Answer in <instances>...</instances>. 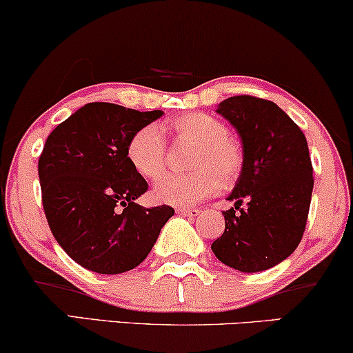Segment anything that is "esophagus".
I'll return each mask as SVG.
<instances>
[{
  "label": "esophagus",
  "instance_id": "obj_1",
  "mask_svg": "<svg viewBox=\"0 0 353 353\" xmlns=\"http://www.w3.org/2000/svg\"><path fill=\"white\" fill-rule=\"evenodd\" d=\"M177 213H181V215H185V216H197L200 213V210L195 208V207H190V208L179 207V208H177Z\"/></svg>",
  "mask_w": 353,
  "mask_h": 353
}]
</instances>
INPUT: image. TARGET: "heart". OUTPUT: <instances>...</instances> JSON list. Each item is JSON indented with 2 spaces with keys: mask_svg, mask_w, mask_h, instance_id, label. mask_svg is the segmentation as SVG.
Segmentation results:
<instances>
[{
  "mask_svg": "<svg viewBox=\"0 0 353 353\" xmlns=\"http://www.w3.org/2000/svg\"><path fill=\"white\" fill-rule=\"evenodd\" d=\"M166 128L176 140L195 143L189 159L194 171L164 174L156 181L153 197L174 207H190L215 195L223 185L238 179L244 166V153L238 140L228 135L220 119L203 112H190L169 120ZM127 159L145 179H154L166 168V141L156 125H145L127 143Z\"/></svg>",
  "mask_w": 353,
  "mask_h": 353,
  "instance_id": "b5f03b06",
  "label": "heart"
}]
</instances>
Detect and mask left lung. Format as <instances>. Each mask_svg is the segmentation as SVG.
Returning a JSON list of instances; mask_svg holds the SVG:
<instances>
[{
	"label": "left lung",
	"mask_w": 353,
	"mask_h": 353,
	"mask_svg": "<svg viewBox=\"0 0 353 353\" xmlns=\"http://www.w3.org/2000/svg\"><path fill=\"white\" fill-rule=\"evenodd\" d=\"M216 112L238 130L244 166L228 197L236 205L223 212L225 231L212 251L239 272L267 270L295 251L306 228L314 179L305 133L261 97H228Z\"/></svg>",
	"instance_id": "obj_1"
}]
</instances>
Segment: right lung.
Masks as SVG:
<instances>
[{
    "instance_id": "obj_1",
    "label": "right lung",
    "mask_w": 353,
    "mask_h": 353,
    "mask_svg": "<svg viewBox=\"0 0 353 353\" xmlns=\"http://www.w3.org/2000/svg\"><path fill=\"white\" fill-rule=\"evenodd\" d=\"M161 110L89 102L48 135L39 158L42 205L63 251L97 274H122L148 256L174 208L135 199L148 182L127 159V143Z\"/></svg>"
}]
</instances>
